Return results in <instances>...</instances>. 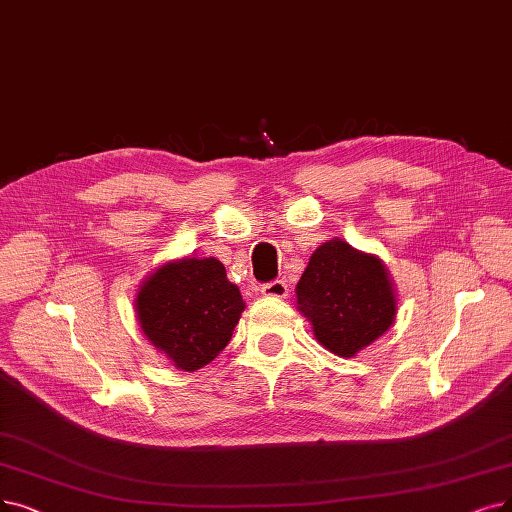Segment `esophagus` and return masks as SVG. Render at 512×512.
I'll use <instances>...</instances> for the list:
<instances>
[{
    "label": "esophagus",
    "mask_w": 512,
    "mask_h": 512,
    "mask_svg": "<svg viewBox=\"0 0 512 512\" xmlns=\"http://www.w3.org/2000/svg\"><path fill=\"white\" fill-rule=\"evenodd\" d=\"M262 296H269V298H288L290 296V290H288V283L277 279V281H271V283H264L260 288Z\"/></svg>",
    "instance_id": "esophagus-1"
}]
</instances>
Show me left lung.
Wrapping results in <instances>:
<instances>
[{"instance_id": "1", "label": "left lung", "mask_w": 512, "mask_h": 512, "mask_svg": "<svg viewBox=\"0 0 512 512\" xmlns=\"http://www.w3.org/2000/svg\"><path fill=\"white\" fill-rule=\"evenodd\" d=\"M296 298L317 342L344 359L378 340L397 317V290L386 264L338 237L313 252Z\"/></svg>"}]
</instances>
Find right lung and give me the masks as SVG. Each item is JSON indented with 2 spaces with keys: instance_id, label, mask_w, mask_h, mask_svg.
I'll return each mask as SVG.
<instances>
[{
  "instance_id": "add662e5",
  "label": "right lung",
  "mask_w": 512,
  "mask_h": 512,
  "mask_svg": "<svg viewBox=\"0 0 512 512\" xmlns=\"http://www.w3.org/2000/svg\"><path fill=\"white\" fill-rule=\"evenodd\" d=\"M243 309L239 288L212 256L159 264L134 298L142 334L182 372H195L218 357Z\"/></svg>"
}]
</instances>
